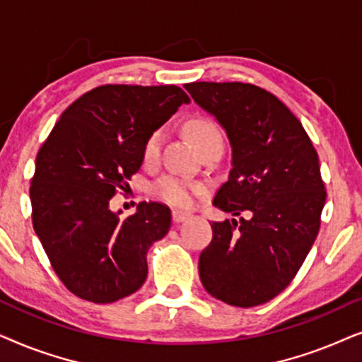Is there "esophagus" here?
<instances>
[{
  "mask_svg": "<svg viewBox=\"0 0 362 362\" xmlns=\"http://www.w3.org/2000/svg\"><path fill=\"white\" fill-rule=\"evenodd\" d=\"M190 216V214H187V211H182V210H173L172 211V218L175 223H180V221L187 220Z\"/></svg>",
  "mask_w": 362,
  "mask_h": 362,
  "instance_id": "34e87169",
  "label": "esophagus"
}]
</instances>
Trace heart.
I'll use <instances>...</instances> for the list:
<instances>
[{"label": "heart", "instance_id": "b5f03b06", "mask_svg": "<svg viewBox=\"0 0 362 362\" xmlns=\"http://www.w3.org/2000/svg\"><path fill=\"white\" fill-rule=\"evenodd\" d=\"M185 131L192 139V142L199 147V151H204V148L211 146H223V134H221L220 127L211 119H190L185 125ZM162 141V131H153L151 136L147 137L142 151L144 160H156L158 153H160ZM153 190H156V194L160 197L162 200L168 202V204L177 206H189L192 202H194V197L204 190V185L197 184V182H192L189 178H184L180 175H165L157 182Z\"/></svg>", "mask_w": 362, "mask_h": 362}]
</instances>
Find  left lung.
Instances as JSON below:
<instances>
[{
  "instance_id": "8db88e82",
  "label": "left lung",
  "mask_w": 362,
  "mask_h": 362,
  "mask_svg": "<svg viewBox=\"0 0 362 362\" xmlns=\"http://www.w3.org/2000/svg\"><path fill=\"white\" fill-rule=\"evenodd\" d=\"M184 88L231 146L228 180L214 205L247 215L211 223L214 238L199 259L202 285L226 305H263L290 285L320 231L326 190L317 153L296 115L258 86Z\"/></svg>"
}]
</instances>
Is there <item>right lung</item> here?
Instances as JSON below:
<instances>
[{"mask_svg": "<svg viewBox=\"0 0 362 362\" xmlns=\"http://www.w3.org/2000/svg\"><path fill=\"white\" fill-rule=\"evenodd\" d=\"M190 99L177 86H99L74 100L36 157L33 226L64 286L112 303L147 278V252L167 235L170 209L142 202L120 220L110 210L144 162V144Z\"/></svg>", "mask_w": 362, "mask_h": 362, "instance_id": "obj_1", "label": "right lung"}]
</instances>
